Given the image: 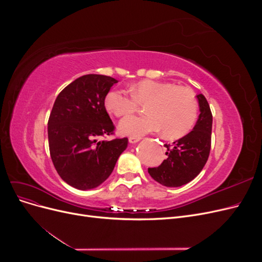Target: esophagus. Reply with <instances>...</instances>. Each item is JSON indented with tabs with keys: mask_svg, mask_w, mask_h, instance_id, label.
Returning a JSON list of instances; mask_svg holds the SVG:
<instances>
[{
	"mask_svg": "<svg viewBox=\"0 0 262 262\" xmlns=\"http://www.w3.org/2000/svg\"><path fill=\"white\" fill-rule=\"evenodd\" d=\"M139 141H140V138H133V137L129 138V142L131 144H136V143H138Z\"/></svg>",
	"mask_w": 262,
	"mask_h": 262,
	"instance_id": "obj_1",
	"label": "esophagus"
}]
</instances>
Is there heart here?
<instances>
[{"instance_id": "obj_1", "label": "heart", "mask_w": 262, "mask_h": 262, "mask_svg": "<svg viewBox=\"0 0 262 262\" xmlns=\"http://www.w3.org/2000/svg\"><path fill=\"white\" fill-rule=\"evenodd\" d=\"M146 102V115L126 117L119 123L123 136L141 138L147 133L164 130L169 138L185 136L193 126L198 116V102L193 93L169 82L141 81L129 91L110 90L105 106L116 117L128 116L138 109V102Z\"/></svg>"}]
</instances>
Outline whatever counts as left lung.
I'll use <instances>...</instances> for the list:
<instances>
[{
  "instance_id": "8db88e82",
  "label": "left lung",
  "mask_w": 262,
  "mask_h": 262,
  "mask_svg": "<svg viewBox=\"0 0 262 262\" xmlns=\"http://www.w3.org/2000/svg\"><path fill=\"white\" fill-rule=\"evenodd\" d=\"M200 115L191 132L165 144L167 158L158 167L148 168L154 180L166 187H180L199 175L207 163L211 149L212 113L209 102L202 94L196 95Z\"/></svg>"
}]
</instances>
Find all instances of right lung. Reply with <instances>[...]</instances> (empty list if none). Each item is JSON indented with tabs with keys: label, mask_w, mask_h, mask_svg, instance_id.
Wrapping results in <instances>:
<instances>
[{
	"label": "right lung",
	"mask_w": 262,
	"mask_h": 262,
	"mask_svg": "<svg viewBox=\"0 0 262 262\" xmlns=\"http://www.w3.org/2000/svg\"><path fill=\"white\" fill-rule=\"evenodd\" d=\"M116 83L106 75H83L69 84L53 104L48 121L51 160L60 177L78 190L101 185L128 146V138L97 141L115 130L105 97Z\"/></svg>",
	"instance_id": "add662e5"
}]
</instances>
